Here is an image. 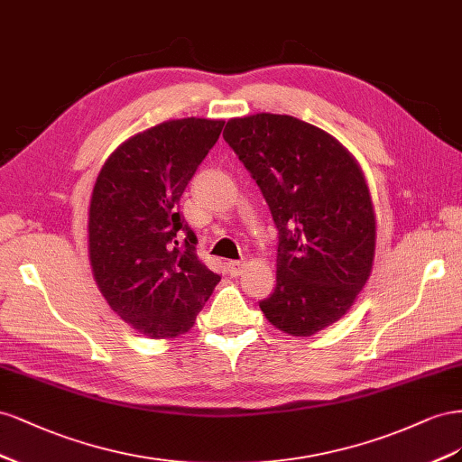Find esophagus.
Segmentation results:
<instances>
[{"label":"esophagus","instance_id":"esophagus-1","mask_svg":"<svg viewBox=\"0 0 462 462\" xmlns=\"http://www.w3.org/2000/svg\"><path fill=\"white\" fill-rule=\"evenodd\" d=\"M226 269L232 276H240L245 269V261H228L226 263Z\"/></svg>","mask_w":462,"mask_h":462}]
</instances>
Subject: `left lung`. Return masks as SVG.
I'll use <instances>...</instances> for the list:
<instances>
[{
    "label": "left lung",
    "instance_id": "8db88e82",
    "mask_svg": "<svg viewBox=\"0 0 462 462\" xmlns=\"http://www.w3.org/2000/svg\"><path fill=\"white\" fill-rule=\"evenodd\" d=\"M279 228L276 286L259 301L271 325L311 337L345 318L370 279L377 222L354 154L294 116L232 117L222 134Z\"/></svg>",
    "mask_w": 462,
    "mask_h": 462
}]
</instances>
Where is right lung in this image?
I'll return each instance as SVG.
<instances>
[{
  "instance_id": "obj_1",
  "label": "right lung",
  "mask_w": 462,
  "mask_h": 462,
  "mask_svg": "<svg viewBox=\"0 0 462 462\" xmlns=\"http://www.w3.org/2000/svg\"><path fill=\"white\" fill-rule=\"evenodd\" d=\"M224 120L181 117L141 131L102 164L87 244L108 306L147 338L188 333L220 276L195 254L180 197L213 149ZM187 236L180 246L177 238Z\"/></svg>"
}]
</instances>
